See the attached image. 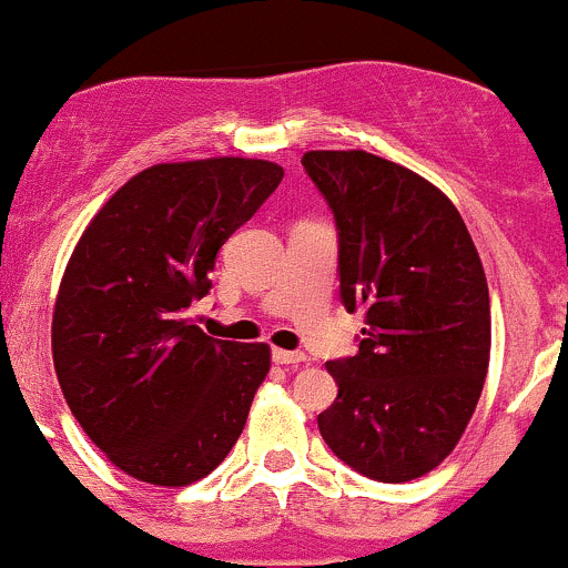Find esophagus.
I'll list each match as a JSON object with an SVG mask.
<instances>
[{"mask_svg": "<svg viewBox=\"0 0 568 568\" xmlns=\"http://www.w3.org/2000/svg\"><path fill=\"white\" fill-rule=\"evenodd\" d=\"M273 361H276V364H282V366H295V364H303V361H306V355L276 347V349H273Z\"/></svg>", "mask_w": 568, "mask_h": 568, "instance_id": "34e87169", "label": "esophagus"}]
</instances>
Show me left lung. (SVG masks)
<instances>
[{"instance_id": "8db88e82", "label": "left lung", "mask_w": 568, "mask_h": 568, "mask_svg": "<svg viewBox=\"0 0 568 568\" xmlns=\"http://www.w3.org/2000/svg\"><path fill=\"white\" fill-rule=\"evenodd\" d=\"M331 204L347 312L366 308L353 358L327 361L338 396L317 415L344 465L402 484L459 443L489 369V290L459 210L410 169L366 150H312Z\"/></svg>"}]
</instances>
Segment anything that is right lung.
Here are the masks:
<instances>
[{
	"label": "right lung",
	"instance_id": "add662e5",
	"mask_svg": "<svg viewBox=\"0 0 568 568\" xmlns=\"http://www.w3.org/2000/svg\"><path fill=\"white\" fill-rule=\"evenodd\" d=\"M282 178L260 158L155 163L70 254L51 320L57 379L87 437L139 481L194 484L241 437L271 347L207 336L189 308L213 286L221 245Z\"/></svg>",
	"mask_w": 568,
	"mask_h": 568
}]
</instances>
